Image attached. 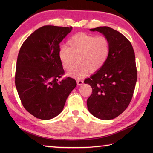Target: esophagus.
I'll return each mask as SVG.
<instances>
[{"instance_id": "1", "label": "esophagus", "mask_w": 153, "mask_h": 153, "mask_svg": "<svg viewBox=\"0 0 153 153\" xmlns=\"http://www.w3.org/2000/svg\"><path fill=\"white\" fill-rule=\"evenodd\" d=\"M77 84L78 85H82L83 84V81L82 79H77Z\"/></svg>"}]
</instances>
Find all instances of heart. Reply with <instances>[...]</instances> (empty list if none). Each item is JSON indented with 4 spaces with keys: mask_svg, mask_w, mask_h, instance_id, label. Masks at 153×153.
Wrapping results in <instances>:
<instances>
[{
    "mask_svg": "<svg viewBox=\"0 0 153 153\" xmlns=\"http://www.w3.org/2000/svg\"><path fill=\"white\" fill-rule=\"evenodd\" d=\"M110 51V41L105 36L85 33L75 34L68 41V47L63 46L58 53L59 59L65 70L70 71L71 76L79 77L88 70L93 73L101 69L108 60Z\"/></svg>",
    "mask_w": 153,
    "mask_h": 153,
    "instance_id": "heart-1",
    "label": "heart"
}]
</instances>
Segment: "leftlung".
<instances>
[{
	"mask_svg": "<svg viewBox=\"0 0 153 153\" xmlns=\"http://www.w3.org/2000/svg\"><path fill=\"white\" fill-rule=\"evenodd\" d=\"M90 30L108 39L110 51L101 69L84 81L92 88L87 108L96 118L112 120L128 108L134 95L137 79L135 53L130 41L119 31L107 26Z\"/></svg>",
	"mask_w": 153,
	"mask_h": 153,
	"instance_id": "1",
	"label": "left lung"
}]
</instances>
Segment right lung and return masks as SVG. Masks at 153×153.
<instances>
[{
  "label": "right lung",
  "mask_w": 153,
  "mask_h": 153,
  "mask_svg": "<svg viewBox=\"0 0 153 153\" xmlns=\"http://www.w3.org/2000/svg\"><path fill=\"white\" fill-rule=\"evenodd\" d=\"M72 27L44 25L35 30L19 49L15 84L25 109L35 118L49 120L62 111L76 81L64 75L58 56L60 43Z\"/></svg>",
  "instance_id": "obj_1"
}]
</instances>
